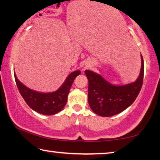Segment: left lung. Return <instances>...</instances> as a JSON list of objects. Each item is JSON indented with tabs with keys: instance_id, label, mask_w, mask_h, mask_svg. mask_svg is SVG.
I'll use <instances>...</instances> for the list:
<instances>
[{
	"instance_id": "1",
	"label": "left lung",
	"mask_w": 160,
	"mask_h": 160,
	"mask_svg": "<svg viewBox=\"0 0 160 160\" xmlns=\"http://www.w3.org/2000/svg\"><path fill=\"white\" fill-rule=\"evenodd\" d=\"M88 77V102L93 112L101 116H112L122 112L134 102L141 90L144 76V62L141 55V70L134 82L116 86L101 75L85 70Z\"/></svg>"
}]
</instances>
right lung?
<instances>
[{"instance_id": "add662e5", "label": "right lung", "mask_w": 160, "mask_h": 160, "mask_svg": "<svg viewBox=\"0 0 160 160\" xmlns=\"http://www.w3.org/2000/svg\"><path fill=\"white\" fill-rule=\"evenodd\" d=\"M80 74V70L71 72L58 90L53 92L42 93L27 88L20 82L14 72L16 85L25 102L31 109L44 115L56 114L63 109L72 84Z\"/></svg>"}]
</instances>
